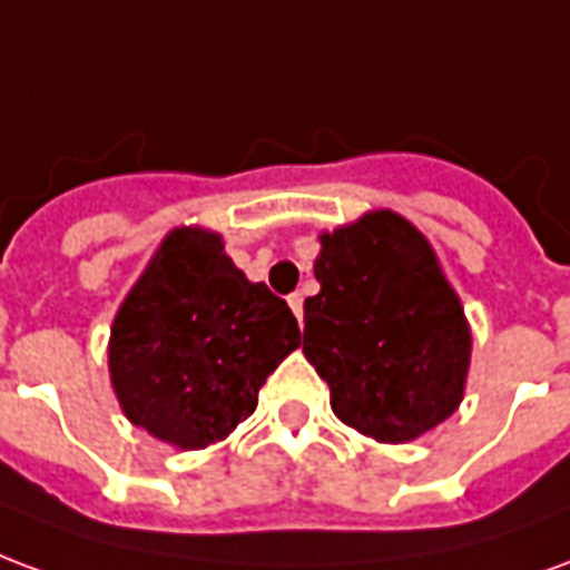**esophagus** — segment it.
Wrapping results in <instances>:
<instances>
[{"label":"esophagus","mask_w":570,"mask_h":570,"mask_svg":"<svg viewBox=\"0 0 570 570\" xmlns=\"http://www.w3.org/2000/svg\"><path fill=\"white\" fill-rule=\"evenodd\" d=\"M286 302H289V308H293V314H296V321H302V314H305V308H302V305H305L302 293H293V296L286 298Z\"/></svg>","instance_id":"34e87169"}]
</instances>
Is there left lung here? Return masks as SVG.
<instances>
[{"label": "left lung", "mask_w": 570, "mask_h": 570, "mask_svg": "<svg viewBox=\"0 0 570 570\" xmlns=\"http://www.w3.org/2000/svg\"><path fill=\"white\" fill-rule=\"evenodd\" d=\"M305 342L347 428L409 442L464 396L470 326L419 228L391 210L321 237Z\"/></svg>", "instance_id": "8db88e82"}]
</instances>
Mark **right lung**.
Returning a JSON list of instances; mask_svg holds the SVG:
<instances>
[{"label":"right lung","instance_id":"obj_1","mask_svg":"<svg viewBox=\"0 0 570 570\" xmlns=\"http://www.w3.org/2000/svg\"><path fill=\"white\" fill-rule=\"evenodd\" d=\"M302 333L265 284H249L223 237L176 228L112 323L109 372L137 428L179 445L225 440L259 403Z\"/></svg>","mask_w":570,"mask_h":570}]
</instances>
